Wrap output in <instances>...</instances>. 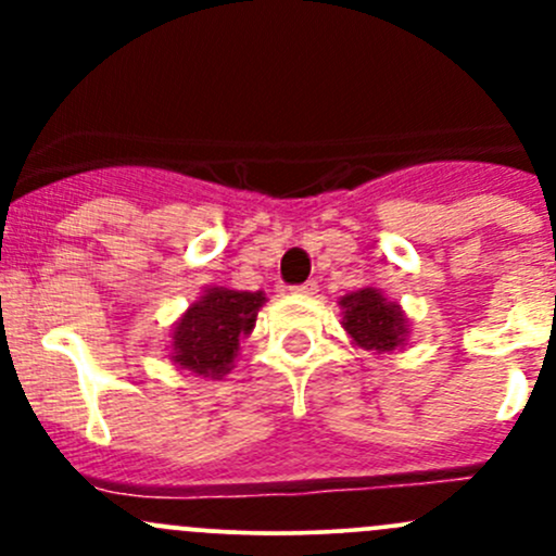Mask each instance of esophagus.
<instances>
[{
  "mask_svg": "<svg viewBox=\"0 0 556 556\" xmlns=\"http://www.w3.org/2000/svg\"><path fill=\"white\" fill-rule=\"evenodd\" d=\"M293 293H299V295H314V293H317V282H304V285H295V288H293Z\"/></svg>",
  "mask_w": 556,
  "mask_h": 556,
  "instance_id": "obj_1",
  "label": "esophagus"
}]
</instances>
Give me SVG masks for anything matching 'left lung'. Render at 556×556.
Segmentation results:
<instances>
[{
	"mask_svg": "<svg viewBox=\"0 0 556 556\" xmlns=\"http://www.w3.org/2000/svg\"><path fill=\"white\" fill-rule=\"evenodd\" d=\"M344 309V330L361 350L368 352H392L403 346L408 336L406 314L395 301H387L382 290L361 288L355 293H346L339 301Z\"/></svg>",
	"mask_w": 556,
	"mask_h": 556,
	"instance_id": "1",
	"label": "left lung"
}]
</instances>
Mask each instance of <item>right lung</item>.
<instances>
[{
	"label": "right lung",
	"mask_w": 556,
	"mask_h": 556,
	"mask_svg": "<svg viewBox=\"0 0 556 556\" xmlns=\"http://www.w3.org/2000/svg\"><path fill=\"white\" fill-rule=\"evenodd\" d=\"M263 304L266 295L261 290L206 288L174 325L169 355L174 366L195 377H226L239 355V341L252 333Z\"/></svg>",
	"instance_id": "right-lung-1"
}]
</instances>
